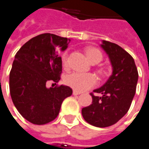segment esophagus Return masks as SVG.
<instances>
[{
    "label": "esophagus",
    "mask_w": 149,
    "mask_h": 149,
    "mask_svg": "<svg viewBox=\"0 0 149 149\" xmlns=\"http://www.w3.org/2000/svg\"><path fill=\"white\" fill-rule=\"evenodd\" d=\"M72 93H73V95H74V96H77V95H80V94H81V92H79V91H73V92H72Z\"/></svg>",
    "instance_id": "esophagus-1"
}]
</instances>
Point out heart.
I'll use <instances>...</instances> for the list:
<instances>
[{"label":"heart","mask_w":149,"mask_h":149,"mask_svg":"<svg viewBox=\"0 0 149 149\" xmlns=\"http://www.w3.org/2000/svg\"><path fill=\"white\" fill-rule=\"evenodd\" d=\"M86 55L89 60L92 63L94 61L100 62L103 58L101 52L97 48H89L86 51ZM64 66L68 65V54L65 53L62 57ZM65 83L77 91H84L97 84V78L91 73H82V72H71L65 77Z\"/></svg>","instance_id":"heart-1"}]
</instances>
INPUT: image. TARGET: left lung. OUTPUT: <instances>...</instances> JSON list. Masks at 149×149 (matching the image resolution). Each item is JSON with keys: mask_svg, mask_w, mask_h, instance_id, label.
Instances as JSON below:
<instances>
[{"mask_svg": "<svg viewBox=\"0 0 149 149\" xmlns=\"http://www.w3.org/2000/svg\"><path fill=\"white\" fill-rule=\"evenodd\" d=\"M101 47L108 54L112 65V75L94 92L92 104L82 109L84 119L90 124L105 128L116 123L123 117L134 98L138 81V72L134 58L121 46L103 40Z\"/></svg>", "mask_w": 149, "mask_h": 149, "instance_id": "left-lung-1", "label": "left lung"}]
</instances>
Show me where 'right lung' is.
<instances>
[{
  "label": "right lung",
  "instance_id": "1",
  "mask_svg": "<svg viewBox=\"0 0 149 149\" xmlns=\"http://www.w3.org/2000/svg\"><path fill=\"white\" fill-rule=\"evenodd\" d=\"M70 41L67 38L43 33L25 43L15 55L9 74L11 98L19 113L33 124L53 121L63 101L72 94L69 86L46 87L48 82L56 84L60 80L59 50L65 51Z\"/></svg>",
  "mask_w": 149,
  "mask_h": 149
}]
</instances>
